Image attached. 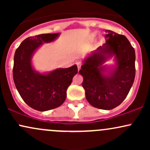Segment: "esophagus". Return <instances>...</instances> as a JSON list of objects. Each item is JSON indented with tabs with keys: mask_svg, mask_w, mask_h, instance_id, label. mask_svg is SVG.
Returning <instances> with one entry per match:
<instances>
[{
	"mask_svg": "<svg viewBox=\"0 0 150 150\" xmlns=\"http://www.w3.org/2000/svg\"><path fill=\"white\" fill-rule=\"evenodd\" d=\"M76 64H77V68H78V70H79L80 69L81 66H82V63H81V62H80V61H78V62H77Z\"/></svg>",
	"mask_w": 150,
	"mask_h": 150,
	"instance_id": "34e87169",
	"label": "esophagus"
}]
</instances>
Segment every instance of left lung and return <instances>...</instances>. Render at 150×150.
Masks as SVG:
<instances>
[{
  "instance_id": "8db88e82",
  "label": "left lung",
  "mask_w": 150,
  "mask_h": 150,
  "mask_svg": "<svg viewBox=\"0 0 150 150\" xmlns=\"http://www.w3.org/2000/svg\"><path fill=\"white\" fill-rule=\"evenodd\" d=\"M106 43L99 46L81 66L82 87L86 99L94 107L104 110L116 108L124 101L135 76V53L128 39L111 30L105 31ZM114 55L117 67L105 75L102 65Z\"/></svg>"
}]
</instances>
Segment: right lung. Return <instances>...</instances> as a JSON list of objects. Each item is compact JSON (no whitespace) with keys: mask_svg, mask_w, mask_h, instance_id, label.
<instances>
[{"mask_svg":"<svg viewBox=\"0 0 150 150\" xmlns=\"http://www.w3.org/2000/svg\"><path fill=\"white\" fill-rule=\"evenodd\" d=\"M59 35L42 34L27 38L16 49L13 75L15 87L28 106L40 111L60 106L66 99V91L77 73L76 65L68 68H58L41 74L32 68L31 59L43 43L53 42Z\"/></svg>","mask_w":150,"mask_h":150,"instance_id":"1","label":"right lung"}]
</instances>
